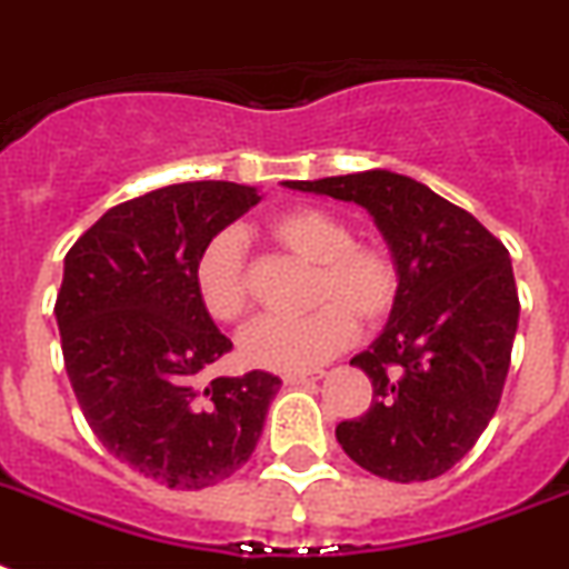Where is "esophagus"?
I'll use <instances>...</instances> for the list:
<instances>
[{
  "mask_svg": "<svg viewBox=\"0 0 569 569\" xmlns=\"http://www.w3.org/2000/svg\"><path fill=\"white\" fill-rule=\"evenodd\" d=\"M325 377L321 371H298V373H283L286 386H312Z\"/></svg>",
  "mask_w": 569,
  "mask_h": 569,
  "instance_id": "1",
  "label": "esophagus"
}]
</instances>
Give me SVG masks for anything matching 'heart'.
<instances>
[{"instance_id": "1", "label": "heart", "mask_w": 569, "mask_h": 569, "mask_svg": "<svg viewBox=\"0 0 569 569\" xmlns=\"http://www.w3.org/2000/svg\"><path fill=\"white\" fill-rule=\"evenodd\" d=\"M266 233L300 260L316 262L309 283V316L262 318L239 341L244 362L266 371H312L353 339L359 325H380L397 303L400 274L380 244L353 242L339 216L318 207H289L266 221ZM196 292L216 321H239L251 307L244 244L233 230H221L198 251Z\"/></svg>"}]
</instances>
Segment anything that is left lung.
Instances as JSON below:
<instances>
[{"instance_id": "8db88e82", "label": "left lung", "mask_w": 569, "mask_h": 569, "mask_svg": "<svg viewBox=\"0 0 569 569\" xmlns=\"http://www.w3.org/2000/svg\"><path fill=\"white\" fill-rule=\"evenodd\" d=\"M286 187L365 207L400 274L389 325L350 359L373 400L336 427L341 450L391 482L441 477L477 445L506 386L520 318L506 244L468 210L386 169Z\"/></svg>"}]
</instances>
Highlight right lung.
Masks as SVG:
<instances>
[{"instance_id":"obj_1","label":"right lung","mask_w":569,"mask_h":569,"mask_svg":"<svg viewBox=\"0 0 569 569\" xmlns=\"http://www.w3.org/2000/svg\"><path fill=\"white\" fill-rule=\"evenodd\" d=\"M260 201L230 180H192L110 207L63 260L54 318L87 423L151 482L198 491L237 473L280 380L201 382L233 345L196 292L198 251Z\"/></svg>"}]
</instances>
